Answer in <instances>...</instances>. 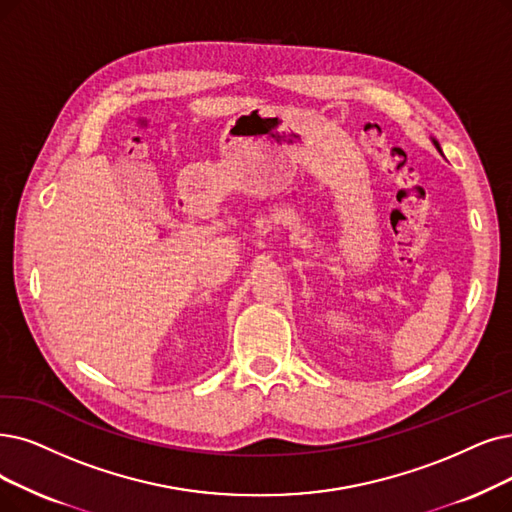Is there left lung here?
<instances>
[{"mask_svg": "<svg viewBox=\"0 0 512 512\" xmlns=\"http://www.w3.org/2000/svg\"><path fill=\"white\" fill-rule=\"evenodd\" d=\"M433 145H435V147H437V151H439V153H441V147H439V142H437V140H435V138H433Z\"/></svg>", "mask_w": 512, "mask_h": 512, "instance_id": "1", "label": "left lung"}]
</instances>
